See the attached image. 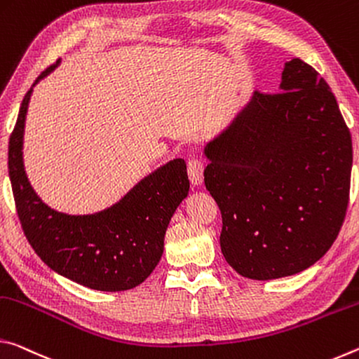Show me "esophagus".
Segmentation results:
<instances>
[{
	"label": "esophagus",
	"mask_w": 359,
	"mask_h": 359,
	"mask_svg": "<svg viewBox=\"0 0 359 359\" xmlns=\"http://www.w3.org/2000/svg\"><path fill=\"white\" fill-rule=\"evenodd\" d=\"M187 175L194 186L201 184L203 181V161L201 157H191L187 161Z\"/></svg>",
	"instance_id": "obj_1"
}]
</instances>
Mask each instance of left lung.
Returning a JSON list of instances; mask_svg holds the SVG:
<instances>
[{"label":"left lung","mask_w":359,"mask_h":359,"mask_svg":"<svg viewBox=\"0 0 359 359\" xmlns=\"http://www.w3.org/2000/svg\"><path fill=\"white\" fill-rule=\"evenodd\" d=\"M278 93L255 92L205 148V186L221 210V251L235 272L273 280L326 255L344 224L353 149L337 100L292 58Z\"/></svg>","instance_id":"8db88e82"}]
</instances>
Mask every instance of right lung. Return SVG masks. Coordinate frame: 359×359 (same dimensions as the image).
Returning a JSON list of instances; mask_svg holds the SVG:
<instances>
[{"label": "right lung", "instance_id": "obj_1", "mask_svg": "<svg viewBox=\"0 0 359 359\" xmlns=\"http://www.w3.org/2000/svg\"><path fill=\"white\" fill-rule=\"evenodd\" d=\"M55 65L46 68L34 84ZM32 90L23 97L8 151L15 210L28 243L52 270L76 283L98 291L132 290L161 261L168 222L189 192L186 162H168L102 213L69 216L50 210L32 189L22 162Z\"/></svg>", "mask_w": 359, "mask_h": 359}]
</instances>
